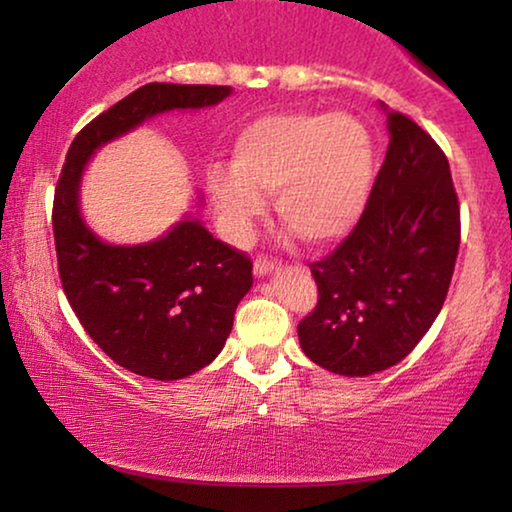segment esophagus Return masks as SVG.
Masks as SVG:
<instances>
[{
    "mask_svg": "<svg viewBox=\"0 0 512 512\" xmlns=\"http://www.w3.org/2000/svg\"><path fill=\"white\" fill-rule=\"evenodd\" d=\"M277 261L275 258H270V256H256V261H254V272L258 277H263V275H270V272H275L277 270Z\"/></svg>",
    "mask_w": 512,
    "mask_h": 512,
    "instance_id": "esophagus-1",
    "label": "esophagus"
}]
</instances>
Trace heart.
<instances>
[{
    "label": "heart",
    "instance_id": "b5f03b06",
    "mask_svg": "<svg viewBox=\"0 0 512 512\" xmlns=\"http://www.w3.org/2000/svg\"><path fill=\"white\" fill-rule=\"evenodd\" d=\"M375 177L373 137L359 118L277 111L244 125L233 170L212 172V195L237 240H247L275 195L277 216L310 244L338 240L359 221Z\"/></svg>",
    "mask_w": 512,
    "mask_h": 512
}]
</instances>
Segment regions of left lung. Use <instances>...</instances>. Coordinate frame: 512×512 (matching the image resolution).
I'll return each mask as SVG.
<instances>
[{"label":"left lung","instance_id":"left-lung-1","mask_svg":"<svg viewBox=\"0 0 512 512\" xmlns=\"http://www.w3.org/2000/svg\"><path fill=\"white\" fill-rule=\"evenodd\" d=\"M389 149L352 233L310 263L317 305L298 324L303 352L338 375L403 361L450 289L461 221L450 163L429 132L389 111Z\"/></svg>","mask_w":512,"mask_h":512}]
</instances>
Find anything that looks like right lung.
Listing matches in <instances>:
<instances>
[{
	"mask_svg": "<svg viewBox=\"0 0 512 512\" xmlns=\"http://www.w3.org/2000/svg\"><path fill=\"white\" fill-rule=\"evenodd\" d=\"M230 93V86L146 83L74 137L55 186V254L69 305L111 361L151 380H181L216 359L254 284L251 261L193 219L135 247L102 242L81 219V177L102 144L146 118L214 107Z\"/></svg>",
	"mask_w": 512,
	"mask_h": 512,
	"instance_id": "1",
	"label": "right lung"
}]
</instances>
